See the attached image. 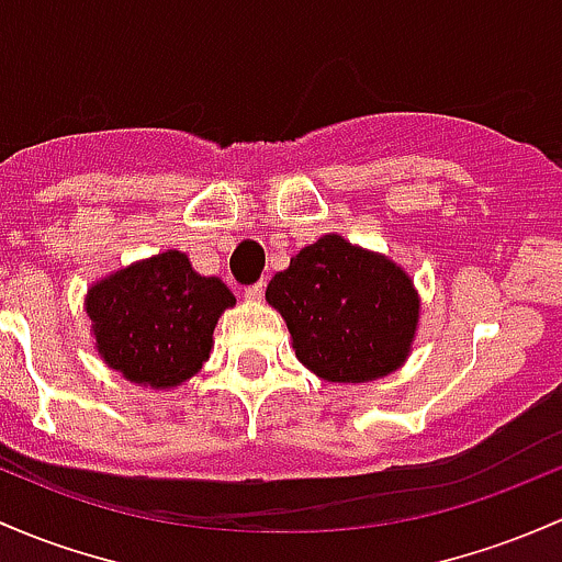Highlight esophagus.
<instances>
[{
	"label": "esophagus",
	"mask_w": 562,
	"mask_h": 562,
	"mask_svg": "<svg viewBox=\"0 0 562 562\" xmlns=\"http://www.w3.org/2000/svg\"><path fill=\"white\" fill-rule=\"evenodd\" d=\"M245 299L247 301H261L263 299V282H256V285L245 288Z\"/></svg>",
	"instance_id": "1"
}]
</instances>
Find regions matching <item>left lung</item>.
Masks as SVG:
<instances>
[{
  "label": "left lung",
  "mask_w": 562,
  "mask_h": 562,
  "mask_svg": "<svg viewBox=\"0 0 562 562\" xmlns=\"http://www.w3.org/2000/svg\"><path fill=\"white\" fill-rule=\"evenodd\" d=\"M296 358L326 382H371L412 350L420 299L409 274L380 252L326 234L299 250L266 288Z\"/></svg>",
  "instance_id": "1"
}]
</instances>
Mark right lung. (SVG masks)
I'll use <instances>...</instances> for the list:
<instances>
[{
    "label": "right lung",
    "mask_w": 562,
    "mask_h": 562,
    "mask_svg": "<svg viewBox=\"0 0 562 562\" xmlns=\"http://www.w3.org/2000/svg\"><path fill=\"white\" fill-rule=\"evenodd\" d=\"M234 304V293L217 277L193 271L180 250L126 266L93 282L86 296L104 363L156 390L182 385L202 369L217 317Z\"/></svg>",
    "instance_id": "add662e5"
}]
</instances>
